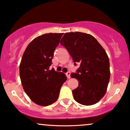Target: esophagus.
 <instances>
[{
    "mask_svg": "<svg viewBox=\"0 0 130 130\" xmlns=\"http://www.w3.org/2000/svg\"><path fill=\"white\" fill-rule=\"evenodd\" d=\"M66 75L67 78H68V79H70V72H68L66 73Z\"/></svg>",
    "mask_w": 130,
    "mask_h": 130,
    "instance_id": "obj_1",
    "label": "esophagus"
}]
</instances>
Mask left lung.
Wrapping results in <instances>:
<instances>
[{
  "instance_id": "1",
  "label": "left lung",
  "mask_w": 130,
  "mask_h": 130,
  "mask_svg": "<svg viewBox=\"0 0 130 130\" xmlns=\"http://www.w3.org/2000/svg\"><path fill=\"white\" fill-rule=\"evenodd\" d=\"M72 57L74 64H80L72 78L78 79V87L72 90L73 98L84 105H93L107 91L110 72L108 55L94 37L75 32L65 33L60 41Z\"/></svg>"
}]
</instances>
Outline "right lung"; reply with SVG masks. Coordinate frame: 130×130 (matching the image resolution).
<instances>
[{
	"mask_svg": "<svg viewBox=\"0 0 130 130\" xmlns=\"http://www.w3.org/2000/svg\"><path fill=\"white\" fill-rule=\"evenodd\" d=\"M63 33H49L34 39L27 46L20 64L22 86L32 101L47 106L58 98L67 77L64 73L49 69L55 48Z\"/></svg>",
	"mask_w": 130,
	"mask_h": 130,
	"instance_id": "right-lung-1",
	"label": "right lung"
}]
</instances>
